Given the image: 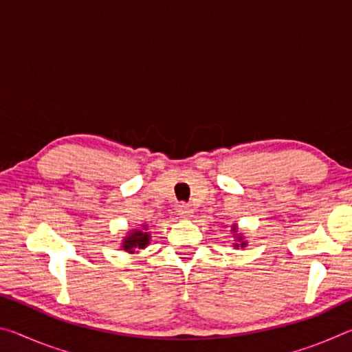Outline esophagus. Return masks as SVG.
I'll return each mask as SVG.
<instances>
[{"label": "esophagus", "mask_w": 352, "mask_h": 352, "mask_svg": "<svg viewBox=\"0 0 352 352\" xmlns=\"http://www.w3.org/2000/svg\"><path fill=\"white\" fill-rule=\"evenodd\" d=\"M194 214V210L189 205H180L178 206V216L182 219H190Z\"/></svg>", "instance_id": "obj_1"}]
</instances>
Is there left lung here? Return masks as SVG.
<instances>
[{
	"instance_id": "1",
	"label": "left lung",
	"mask_w": 352,
	"mask_h": 352,
	"mask_svg": "<svg viewBox=\"0 0 352 352\" xmlns=\"http://www.w3.org/2000/svg\"><path fill=\"white\" fill-rule=\"evenodd\" d=\"M231 233H233V237H234V242H233V247L234 248H245L248 245V242L245 241V237H243L242 233H239V226H237L236 223L231 225Z\"/></svg>"
}]
</instances>
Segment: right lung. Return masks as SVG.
Returning <instances> with one entry per match:
<instances>
[{"label": "right lung", "instance_id": "add662e5", "mask_svg": "<svg viewBox=\"0 0 352 352\" xmlns=\"http://www.w3.org/2000/svg\"><path fill=\"white\" fill-rule=\"evenodd\" d=\"M151 231H148L147 223H142L140 228L130 230L129 233L124 236L121 242V248L127 253H135L140 250H144L148 243H151Z\"/></svg>", "mask_w": 352, "mask_h": 352}]
</instances>
